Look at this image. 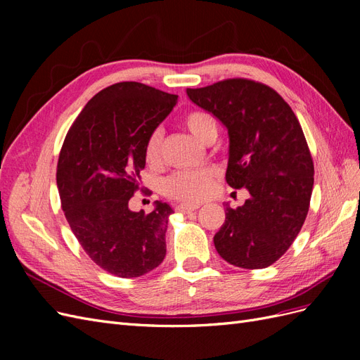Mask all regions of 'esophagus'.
<instances>
[{"instance_id": "1", "label": "esophagus", "mask_w": 360, "mask_h": 360, "mask_svg": "<svg viewBox=\"0 0 360 360\" xmlns=\"http://www.w3.org/2000/svg\"><path fill=\"white\" fill-rule=\"evenodd\" d=\"M200 209V204H179L177 210L181 213H191Z\"/></svg>"}]
</instances>
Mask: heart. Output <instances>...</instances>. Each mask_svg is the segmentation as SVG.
<instances>
[{"label":"heart","mask_w":360,"mask_h":360,"mask_svg":"<svg viewBox=\"0 0 360 360\" xmlns=\"http://www.w3.org/2000/svg\"><path fill=\"white\" fill-rule=\"evenodd\" d=\"M184 126L197 138L200 143H207L212 136L217 135V126L214 118L205 111H192L183 120ZM162 143L163 135L160 129H155L150 134L144 156L148 165L156 167L162 160ZM214 177L213 169H193V171H179L174 172L162 184V191L169 198L180 200L184 202H195L202 200L210 191Z\"/></svg>","instance_id":"obj_1"}]
</instances>
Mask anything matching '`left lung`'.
Segmentation results:
<instances>
[{
	"mask_svg": "<svg viewBox=\"0 0 360 360\" xmlns=\"http://www.w3.org/2000/svg\"><path fill=\"white\" fill-rule=\"evenodd\" d=\"M186 93L226 127L225 180L249 192L242 207L225 204V222L213 237L217 254L236 267H269L287 252L309 210L314 163L299 120L275 90L255 81L226 79Z\"/></svg>",
	"mask_w": 360,
	"mask_h": 360,
	"instance_id": "left-lung-1",
	"label": "left lung"
}]
</instances>
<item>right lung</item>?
I'll use <instances>...</instances> for the list:
<instances>
[{
    "mask_svg": "<svg viewBox=\"0 0 360 360\" xmlns=\"http://www.w3.org/2000/svg\"><path fill=\"white\" fill-rule=\"evenodd\" d=\"M177 94L141 82L97 93L69 129L60 151L57 186L64 216L94 263L118 278H138L167 254L169 204L132 212L150 134L168 117Z\"/></svg>",
    "mask_w": 360,
    "mask_h": 360,
    "instance_id": "right-lung-1",
    "label": "right lung"
}]
</instances>
